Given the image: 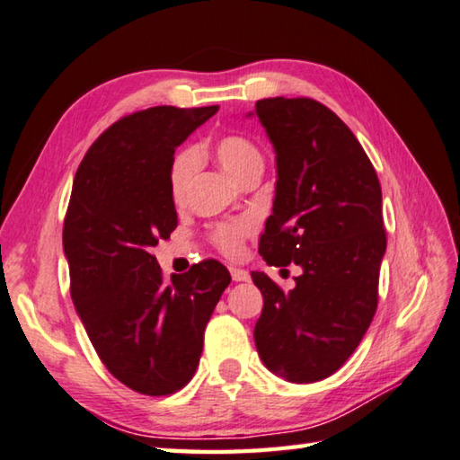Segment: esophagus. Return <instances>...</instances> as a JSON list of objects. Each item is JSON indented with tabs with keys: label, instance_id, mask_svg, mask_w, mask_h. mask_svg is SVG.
Here are the masks:
<instances>
[{
	"label": "esophagus",
	"instance_id": "34e87169",
	"mask_svg": "<svg viewBox=\"0 0 460 460\" xmlns=\"http://www.w3.org/2000/svg\"><path fill=\"white\" fill-rule=\"evenodd\" d=\"M233 281H249V271L239 270V267H229Z\"/></svg>",
	"mask_w": 460,
	"mask_h": 460
}]
</instances>
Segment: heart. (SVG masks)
Listing matches in <instances>:
<instances>
[{
    "label": "heart",
    "mask_w": 460,
    "mask_h": 460,
    "mask_svg": "<svg viewBox=\"0 0 460 460\" xmlns=\"http://www.w3.org/2000/svg\"><path fill=\"white\" fill-rule=\"evenodd\" d=\"M213 155L225 171H227L233 179L243 182L249 174L263 171V155L252 140L241 135H227L221 137L213 145ZM199 156L193 148H185L174 156L169 172V189L171 199L174 205H185L189 195L190 179L197 171ZM253 231V221L247 219H235L217 223L211 229V239L219 252L225 255H237L243 247V241L249 233Z\"/></svg>",
    "instance_id": "b5f03b06"
}]
</instances>
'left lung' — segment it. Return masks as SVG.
I'll use <instances>...</instances> for the list:
<instances>
[{"label":"left lung","instance_id":"1","mask_svg":"<svg viewBox=\"0 0 460 460\" xmlns=\"http://www.w3.org/2000/svg\"><path fill=\"white\" fill-rule=\"evenodd\" d=\"M255 114L278 163L259 253L275 267H302L289 291L252 273L263 296L255 346L273 374L310 384L344 366L376 314L386 252L382 189L354 132L328 106L278 96L257 100Z\"/></svg>","mask_w":460,"mask_h":460}]
</instances>
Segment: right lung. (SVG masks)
<instances>
[{
  "label": "right lung",
  "mask_w": 460,
  "mask_h": 460,
  "mask_svg": "<svg viewBox=\"0 0 460 460\" xmlns=\"http://www.w3.org/2000/svg\"><path fill=\"white\" fill-rule=\"evenodd\" d=\"M219 106H155L108 127L74 179L64 221L70 294L100 360L124 386L166 396L193 378L208 317L231 283L207 259L164 279L150 249L177 227L174 148Z\"/></svg>",
  "instance_id": "1"
}]
</instances>
